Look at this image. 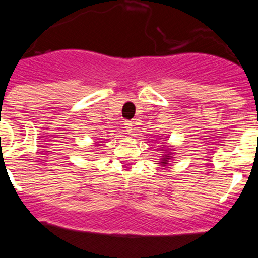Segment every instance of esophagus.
<instances>
[{"instance_id": "1", "label": "esophagus", "mask_w": 258, "mask_h": 258, "mask_svg": "<svg viewBox=\"0 0 258 258\" xmlns=\"http://www.w3.org/2000/svg\"><path fill=\"white\" fill-rule=\"evenodd\" d=\"M125 128H126V132L128 133H132V128H133V125L131 121H126L125 122Z\"/></svg>"}]
</instances>
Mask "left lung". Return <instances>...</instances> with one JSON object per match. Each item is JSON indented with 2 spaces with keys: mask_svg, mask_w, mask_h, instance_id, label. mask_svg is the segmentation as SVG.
<instances>
[{
  "mask_svg": "<svg viewBox=\"0 0 258 258\" xmlns=\"http://www.w3.org/2000/svg\"><path fill=\"white\" fill-rule=\"evenodd\" d=\"M167 156H168V155H167ZM167 156H166V158H164V160H162V161H161L162 165H166V164H167V159H168Z\"/></svg>",
  "mask_w": 258,
  "mask_h": 258,
  "instance_id": "1",
  "label": "left lung"
}]
</instances>
